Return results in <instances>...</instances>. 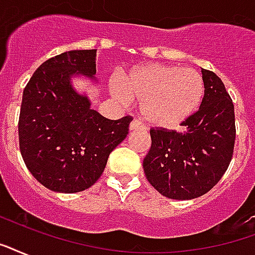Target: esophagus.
<instances>
[{"instance_id": "1", "label": "esophagus", "mask_w": 255, "mask_h": 255, "mask_svg": "<svg viewBox=\"0 0 255 255\" xmlns=\"http://www.w3.org/2000/svg\"><path fill=\"white\" fill-rule=\"evenodd\" d=\"M144 126L140 123V120L133 119L129 124V131H136V129H144Z\"/></svg>"}]
</instances>
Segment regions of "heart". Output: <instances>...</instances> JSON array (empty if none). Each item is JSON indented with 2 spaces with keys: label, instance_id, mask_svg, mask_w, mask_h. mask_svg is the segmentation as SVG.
<instances>
[{
  "label": "heart",
  "instance_id": "b5f03b06",
  "mask_svg": "<svg viewBox=\"0 0 255 255\" xmlns=\"http://www.w3.org/2000/svg\"><path fill=\"white\" fill-rule=\"evenodd\" d=\"M203 91L197 71L164 64L136 68L123 84H111V93L120 103H139L145 122L156 128H175L186 122L197 111Z\"/></svg>",
  "mask_w": 255,
  "mask_h": 255
}]
</instances>
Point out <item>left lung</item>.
<instances>
[{
    "label": "left lung",
    "instance_id": "1",
    "mask_svg": "<svg viewBox=\"0 0 255 255\" xmlns=\"http://www.w3.org/2000/svg\"><path fill=\"white\" fill-rule=\"evenodd\" d=\"M205 96L199 110L182 123L183 132L151 129L143 160L149 184L163 197L187 201L218 183L233 158L234 104L214 72L202 69Z\"/></svg>",
    "mask_w": 255,
    "mask_h": 255
}]
</instances>
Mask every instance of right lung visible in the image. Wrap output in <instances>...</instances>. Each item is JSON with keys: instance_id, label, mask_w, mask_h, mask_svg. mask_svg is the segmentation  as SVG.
I'll return each instance as SVG.
<instances>
[{"instance_id": "obj_1", "label": "right lung", "mask_w": 255, "mask_h": 255, "mask_svg": "<svg viewBox=\"0 0 255 255\" xmlns=\"http://www.w3.org/2000/svg\"><path fill=\"white\" fill-rule=\"evenodd\" d=\"M95 75L96 49L69 50L37 68L22 93L19 151L30 174L54 192L93 186L128 135L131 116L107 119L72 84L75 77L97 84Z\"/></svg>"}]
</instances>
